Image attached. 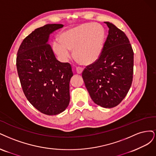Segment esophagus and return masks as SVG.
Here are the masks:
<instances>
[{"label": "esophagus", "instance_id": "1", "mask_svg": "<svg viewBox=\"0 0 156 156\" xmlns=\"http://www.w3.org/2000/svg\"><path fill=\"white\" fill-rule=\"evenodd\" d=\"M76 72H77V73L78 74H81L82 73V71H83V68H82V67H76Z\"/></svg>", "mask_w": 156, "mask_h": 156}]
</instances>
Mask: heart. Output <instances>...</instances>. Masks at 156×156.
Returning a JSON list of instances; mask_svg holds the SVG:
<instances>
[{
	"label": "heart",
	"mask_w": 156,
	"mask_h": 156,
	"mask_svg": "<svg viewBox=\"0 0 156 156\" xmlns=\"http://www.w3.org/2000/svg\"><path fill=\"white\" fill-rule=\"evenodd\" d=\"M105 33L97 23L78 25L63 32L59 41L53 43V49L57 56L67 62L71 51L77 61L83 65H91L99 58L102 53Z\"/></svg>",
	"instance_id": "obj_1"
}]
</instances>
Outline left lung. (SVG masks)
I'll use <instances>...</instances> for the list:
<instances>
[{"mask_svg":"<svg viewBox=\"0 0 156 156\" xmlns=\"http://www.w3.org/2000/svg\"><path fill=\"white\" fill-rule=\"evenodd\" d=\"M108 36L99 58L82 72L93 101L105 108L117 106L126 96L133 73V51L126 34L109 22Z\"/></svg>","mask_w":156,"mask_h":156,"instance_id":"1","label":"left lung"}]
</instances>
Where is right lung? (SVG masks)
Segmentation results:
<instances>
[{
  "label": "right lung",
  "mask_w": 156,
  "mask_h": 156,
  "mask_svg": "<svg viewBox=\"0 0 156 156\" xmlns=\"http://www.w3.org/2000/svg\"><path fill=\"white\" fill-rule=\"evenodd\" d=\"M63 27L48 24L36 29L17 52V69L25 96L35 108L48 115L63 112L70 101L71 65L56 59L48 43L50 34Z\"/></svg>",
  "instance_id": "right-lung-1"
}]
</instances>
